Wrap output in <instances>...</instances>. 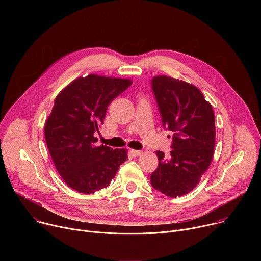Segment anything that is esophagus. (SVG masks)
<instances>
[{
  "instance_id": "esophagus-1",
  "label": "esophagus",
  "mask_w": 261,
  "mask_h": 261,
  "mask_svg": "<svg viewBox=\"0 0 261 261\" xmlns=\"http://www.w3.org/2000/svg\"><path fill=\"white\" fill-rule=\"evenodd\" d=\"M130 153H131V155H132L133 157H139V156L142 154V152H140V151H136V150H131V151H130Z\"/></svg>"
}]
</instances>
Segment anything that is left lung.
<instances>
[{"mask_svg": "<svg viewBox=\"0 0 261 261\" xmlns=\"http://www.w3.org/2000/svg\"><path fill=\"white\" fill-rule=\"evenodd\" d=\"M152 90L162 125L173 135L170 155L156 152L159 165L151 174V184L156 190L174 198L193 190L211 164L215 115L202 93L186 82L155 76Z\"/></svg>", "mask_w": 261, "mask_h": 261, "instance_id": "1", "label": "left lung"}]
</instances>
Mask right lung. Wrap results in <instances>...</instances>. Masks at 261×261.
<instances>
[{
    "instance_id": "add662e5",
    "label": "right lung",
    "mask_w": 261,
    "mask_h": 261,
    "mask_svg": "<svg viewBox=\"0 0 261 261\" xmlns=\"http://www.w3.org/2000/svg\"><path fill=\"white\" fill-rule=\"evenodd\" d=\"M130 80L90 74L68 85L56 98L44 134L55 166L70 188L92 194L109 186L127 159L124 148L96 146L109 103L131 86Z\"/></svg>"
}]
</instances>
